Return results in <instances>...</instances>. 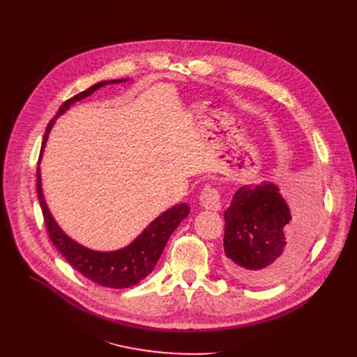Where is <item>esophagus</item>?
<instances>
[{
	"mask_svg": "<svg viewBox=\"0 0 357 357\" xmlns=\"http://www.w3.org/2000/svg\"><path fill=\"white\" fill-rule=\"evenodd\" d=\"M201 207L205 210L218 211L221 208V197L215 188H204L199 195Z\"/></svg>",
	"mask_w": 357,
	"mask_h": 357,
	"instance_id": "1",
	"label": "esophagus"
}]
</instances>
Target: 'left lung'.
Returning a JSON list of instances; mask_svg holds the SVG:
<instances>
[{
	"label": "left lung",
	"instance_id": "left-lung-1",
	"mask_svg": "<svg viewBox=\"0 0 357 357\" xmlns=\"http://www.w3.org/2000/svg\"><path fill=\"white\" fill-rule=\"evenodd\" d=\"M301 197L292 205L275 183L245 185L224 213L226 269L243 284L279 282L301 261L311 246L317 199Z\"/></svg>",
	"mask_w": 357,
	"mask_h": 357
}]
</instances>
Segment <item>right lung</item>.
Listing matches in <instances>:
<instances>
[{"label": "right lung", "mask_w": 357, "mask_h": 357, "mask_svg": "<svg viewBox=\"0 0 357 357\" xmlns=\"http://www.w3.org/2000/svg\"><path fill=\"white\" fill-rule=\"evenodd\" d=\"M124 81L128 79L126 78L98 82L65 101L61 105L59 111L56 112L53 120H50V123L47 124L42 143L40 158L54 120L62 116L73 102L84 100L85 97L91 96L93 91H97L98 88L107 84H119ZM37 197H39L46 229L54 248L59 250L65 260H68V264L77 269L79 273L92 280V282L108 288L133 287L139 284L149 273H152L169 237H171L174 230L179 226L181 221L190 214L188 204H178L175 207L166 210L156 220L150 222L149 227L144 229V231L133 243H130L127 248H123L116 252H96L81 246L79 243L73 241L70 237H68L58 226V222L52 217L43 197L40 167H37Z\"/></svg>", "instance_id": "add662e5"}]
</instances>
